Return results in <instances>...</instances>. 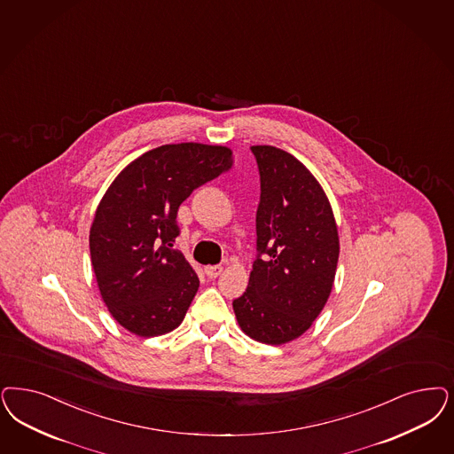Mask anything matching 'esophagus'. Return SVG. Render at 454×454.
<instances>
[{"instance_id": "34e87169", "label": "esophagus", "mask_w": 454, "mask_h": 454, "mask_svg": "<svg viewBox=\"0 0 454 454\" xmlns=\"http://www.w3.org/2000/svg\"><path fill=\"white\" fill-rule=\"evenodd\" d=\"M221 271H223V266H204V273L207 278H216L221 275Z\"/></svg>"}]
</instances>
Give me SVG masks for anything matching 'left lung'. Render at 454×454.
Listing matches in <instances>:
<instances>
[{
  "mask_svg": "<svg viewBox=\"0 0 454 454\" xmlns=\"http://www.w3.org/2000/svg\"><path fill=\"white\" fill-rule=\"evenodd\" d=\"M260 171L256 260L247 292L233 301L241 330L282 345L312 327L330 297L339 231L325 191L297 157L251 145Z\"/></svg>",
  "mask_w": 454,
  "mask_h": 454,
  "instance_id": "obj_1",
  "label": "left lung"
}]
</instances>
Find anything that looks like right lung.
Instances as JSON below:
<instances>
[{
  "label": "right lung",
  "instance_id": "1",
  "mask_svg": "<svg viewBox=\"0 0 454 454\" xmlns=\"http://www.w3.org/2000/svg\"><path fill=\"white\" fill-rule=\"evenodd\" d=\"M233 153L198 142L166 144L114 179L90 226L95 278L110 315L139 337L181 325L200 278L181 251L177 209L204 183L231 169Z\"/></svg>",
  "mask_w": 454,
  "mask_h": 454
}]
</instances>
